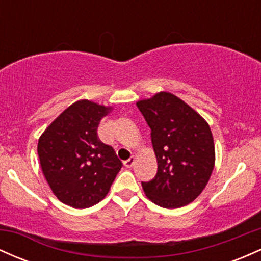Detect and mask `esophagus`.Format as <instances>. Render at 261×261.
I'll list each match as a JSON object with an SVG mask.
<instances>
[{"mask_svg": "<svg viewBox=\"0 0 261 261\" xmlns=\"http://www.w3.org/2000/svg\"><path fill=\"white\" fill-rule=\"evenodd\" d=\"M135 161H136V160H135V158H134V157L128 158V160H127V161H125V162H124L125 167H127V168H131V167H133V166H134V164H135Z\"/></svg>", "mask_w": 261, "mask_h": 261, "instance_id": "obj_1", "label": "esophagus"}]
</instances>
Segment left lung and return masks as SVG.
Returning <instances> with one entry per match:
<instances>
[{
    "label": "left lung",
    "mask_w": 261,
    "mask_h": 261,
    "mask_svg": "<svg viewBox=\"0 0 261 261\" xmlns=\"http://www.w3.org/2000/svg\"><path fill=\"white\" fill-rule=\"evenodd\" d=\"M151 127L158 170L142 182L146 196L164 208L193 202L215 168V143L207 121L180 98L158 92L136 103Z\"/></svg>",
    "instance_id": "1"
}]
</instances>
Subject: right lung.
Wrapping results in <instances>:
<instances>
[{"mask_svg":"<svg viewBox=\"0 0 261 261\" xmlns=\"http://www.w3.org/2000/svg\"><path fill=\"white\" fill-rule=\"evenodd\" d=\"M113 110L88 99L71 104L38 141L41 172L55 196L73 208L95 205L109 193L121 169L110 146L100 142V120Z\"/></svg>","mask_w":261,"mask_h":261,"instance_id":"1","label":"right lung"}]
</instances>
